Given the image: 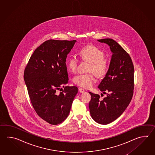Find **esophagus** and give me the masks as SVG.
Returning <instances> with one entry per match:
<instances>
[{"label": "esophagus", "instance_id": "1", "mask_svg": "<svg viewBox=\"0 0 155 155\" xmlns=\"http://www.w3.org/2000/svg\"><path fill=\"white\" fill-rule=\"evenodd\" d=\"M79 92H80V93H82V92H84V91H85V90H84V89H82V88H80V87H79Z\"/></svg>", "mask_w": 155, "mask_h": 155}]
</instances>
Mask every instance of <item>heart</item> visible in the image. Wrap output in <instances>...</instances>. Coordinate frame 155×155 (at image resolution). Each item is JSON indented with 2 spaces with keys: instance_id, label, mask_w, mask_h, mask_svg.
<instances>
[{
  "instance_id": "heart-1",
  "label": "heart",
  "mask_w": 155,
  "mask_h": 155,
  "mask_svg": "<svg viewBox=\"0 0 155 155\" xmlns=\"http://www.w3.org/2000/svg\"><path fill=\"white\" fill-rule=\"evenodd\" d=\"M79 54L81 59L89 63L87 71L90 73L76 75L74 78L73 81L80 87L89 89L95 82V75L98 78H102L106 75L109 70V61L104 58V53L102 50L94 45L83 48ZM66 64L70 71L74 73L77 69L78 60L75 57H70L67 59Z\"/></svg>"
}]
</instances>
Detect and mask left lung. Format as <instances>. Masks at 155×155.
I'll list each match as a JSON object with an SVG mask.
<instances>
[{
	"instance_id": "left-lung-1",
	"label": "left lung",
	"mask_w": 155,
	"mask_h": 155,
	"mask_svg": "<svg viewBox=\"0 0 155 155\" xmlns=\"http://www.w3.org/2000/svg\"><path fill=\"white\" fill-rule=\"evenodd\" d=\"M97 41L107 44L112 55L109 70L98 86L106 96L100 100L99 95L89 92L91 96L89 109L94 121L107 125L121 115L131 100L134 67L129 54L114 40L107 38Z\"/></svg>"
}]
</instances>
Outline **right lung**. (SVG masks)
<instances>
[{
	"label": "right lung",
	"instance_id": "add662e5",
	"mask_svg": "<svg viewBox=\"0 0 155 155\" xmlns=\"http://www.w3.org/2000/svg\"><path fill=\"white\" fill-rule=\"evenodd\" d=\"M76 41L46 40L35 50L24 70L33 107L40 117L51 125L59 124L68 117L78 92L76 86H64L69 81L66 57ZM59 89L62 92L58 93Z\"/></svg>",
	"mask_w": 155,
	"mask_h": 155
}]
</instances>
